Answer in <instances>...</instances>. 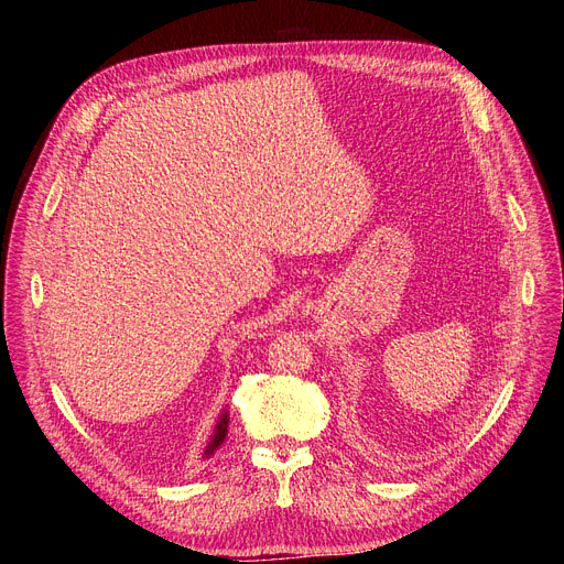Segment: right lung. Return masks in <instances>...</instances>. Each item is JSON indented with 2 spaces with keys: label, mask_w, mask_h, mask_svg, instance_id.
I'll use <instances>...</instances> for the list:
<instances>
[{
  "label": "right lung",
  "mask_w": 564,
  "mask_h": 564,
  "mask_svg": "<svg viewBox=\"0 0 564 564\" xmlns=\"http://www.w3.org/2000/svg\"><path fill=\"white\" fill-rule=\"evenodd\" d=\"M226 434H228V413L224 411V413H221V419H219V423H217V427H215V434H213L210 443H207L205 457H210V455L221 446L224 438H226Z\"/></svg>",
  "instance_id": "right-lung-1"
}]
</instances>
